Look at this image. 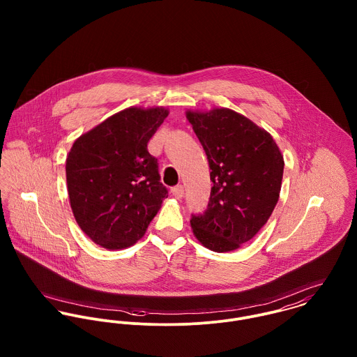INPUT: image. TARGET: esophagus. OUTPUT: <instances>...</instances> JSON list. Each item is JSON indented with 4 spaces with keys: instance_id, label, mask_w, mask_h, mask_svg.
Masks as SVG:
<instances>
[{
    "instance_id": "obj_1",
    "label": "esophagus",
    "mask_w": 357,
    "mask_h": 357,
    "mask_svg": "<svg viewBox=\"0 0 357 357\" xmlns=\"http://www.w3.org/2000/svg\"><path fill=\"white\" fill-rule=\"evenodd\" d=\"M172 195L176 199H181L184 197V187L183 185H176L172 188Z\"/></svg>"
}]
</instances>
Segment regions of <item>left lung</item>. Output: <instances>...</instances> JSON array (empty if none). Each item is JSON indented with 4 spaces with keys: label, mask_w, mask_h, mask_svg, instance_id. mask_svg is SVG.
<instances>
[{
    "label": "left lung",
    "mask_w": 357,
    "mask_h": 357,
    "mask_svg": "<svg viewBox=\"0 0 357 357\" xmlns=\"http://www.w3.org/2000/svg\"><path fill=\"white\" fill-rule=\"evenodd\" d=\"M213 181L207 210L191 228L206 249L227 253L253 239L279 201L284 159L276 142L248 116L215 107L187 109Z\"/></svg>",
    "instance_id": "8db88e82"
}]
</instances>
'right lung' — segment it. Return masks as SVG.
I'll use <instances>...</instances> for the list:
<instances>
[{
  "instance_id": "right-lung-1",
  "label": "right lung",
  "mask_w": 357,
  "mask_h": 357,
  "mask_svg": "<svg viewBox=\"0 0 357 357\" xmlns=\"http://www.w3.org/2000/svg\"><path fill=\"white\" fill-rule=\"evenodd\" d=\"M169 115L165 107H129L81 135L66 159L70 206L77 224L107 250L142 239L167 198L158 162L147 150Z\"/></svg>"
}]
</instances>
